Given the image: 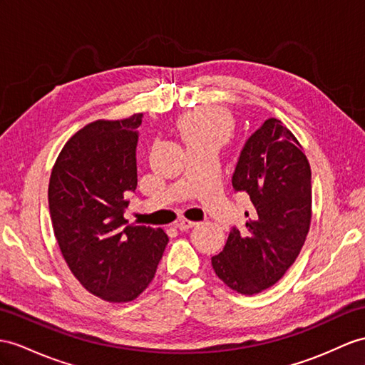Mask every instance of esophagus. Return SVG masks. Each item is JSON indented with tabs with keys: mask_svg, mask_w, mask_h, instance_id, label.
Masks as SVG:
<instances>
[{
	"mask_svg": "<svg viewBox=\"0 0 365 365\" xmlns=\"http://www.w3.org/2000/svg\"><path fill=\"white\" fill-rule=\"evenodd\" d=\"M198 223H195V221H190V220H185V218H182V220H180L176 223V227L180 229V230H189V229H192L193 226H197Z\"/></svg>",
	"mask_w": 365,
	"mask_h": 365,
	"instance_id": "34e87169",
	"label": "esophagus"
}]
</instances>
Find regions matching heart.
<instances>
[{
	"mask_svg": "<svg viewBox=\"0 0 365 365\" xmlns=\"http://www.w3.org/2000/svg\"><path fill=\"white\" fill-rule=\"evenodd\" d=\"M178 130L187 147L206 142L221 145L232 135L234 119L226 110L218 106H200L180 118Z\"/></svg>",
	"mask_w": 365,
	"mask_h": 365,
	"instance_id": "1",
	"label": "heart"
}]
</instances>
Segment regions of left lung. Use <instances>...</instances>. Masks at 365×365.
<instances>
[{
	"label": "left lung",
	"mask_w": 365,
	"mask_h": 365,
	"mask_svg": "<svg viewBox=\"0 0 365 365\" xmlns=\"http://www.w3.org/2000/svg\"><path fill=\"white\" fill-rule=\"evenodd\" d=\"M234 192L250 195L245 229H230L212 257L213 271L229 288L257 294L279 282L296 262L311 223V168L296 136L269 118L240 153Z\"/></svg>",
	"instance_id": "obj_1"
}]
</instances>
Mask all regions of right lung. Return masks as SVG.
Here are the masks:
<instances>
[{"label":"right lung","mask_w":365,"mask_h":365,"mask_svg":"<svg viewBox=\"0 0 365 365\" xmlns=\"http://www.w3.org/2000/svg\"><path fill=\"white\" fill-rule=\"evenodd\" d=\"M142 113L96 120L61 150L49 180L54 235L71 272L91 294L113 304L135 300L153 280L168 237L128 225L123 212L138 185Z\"/></svg>","instance_id":"add662e5"}]
</instances>
